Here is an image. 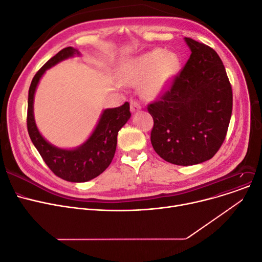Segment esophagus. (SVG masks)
Masks as SVG:
<instances>
[{
    "label": "esophagus",
    "mask_w": 262,
    "mask_h": 262,
    "mask_svg": "<svg viewBox=\"0 0 262 262\" xmlns=\"http://www.w3.org/2000/svg\"><path fill=\"white\" fill-rule=\"evenodd\" d=\"M130 109H131L132 112L140 111L141 110V103L135 99H131L130 100Z\"/></svg>",
    "instance_id": "obj_1"
}]
</instances>
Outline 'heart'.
<instances>
[{
    "instance_id": "1",
    "label": "heart",
    "mask_w": 262,
    "mask_h": 262,
    "mask_svg": "<svg viewBox=\"0 0 262 262\" xmlns=\"http://www.w3.org/2000/svg\"><path fill=\"white\" fill-rule=\"evenodd\" d=\"M179 69L177 54L155 49L130 61L124 70V80L132 85L143 82L144 95L155 98L169 88Z\"/></svg>"
}]
</instances>
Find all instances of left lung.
<instances>
[{"instance_id":"1","label":"left lung","mask_w":262,"mask_h":262,"mask_svg":"<svg viewBox=\"0 0 262 262\" xmlns=\"http://www.w3.org/2000/svg\"><path fill=\"white\" fill-rule=\"evenodd\" d=\"M191 55L159 100L148 104L151 144L174 165L210 160L223 144L233 110L232 85L219 55L185 38Z\"/></svg>"}]
</instances>
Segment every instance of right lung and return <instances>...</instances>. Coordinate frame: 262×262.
<instances>
[{
    "instance_id": "1",
    "label": "right lung",
    "mask_w": 262,
    "mask_h": 262,
    "mask_svg": "<svg viewBox=\"0 0 262 262\" xmlns=\"http://www.w3.org/2000/svg\"><path fill=\"white\" fill-rule=\"evenodd\" d=\"M75 55L79 56L80 53L72 46L61 50L35 75L28 91L27 130L43 161L57 177L69 182L81 183L98 177L109 167L115 155L118 131L129 120L131 113L128 102L113 109H105L93 133L81 146L75 149H61L44 140L34 117V97L37 85L46 70Z\"/></svg>"
}]
</instances>
